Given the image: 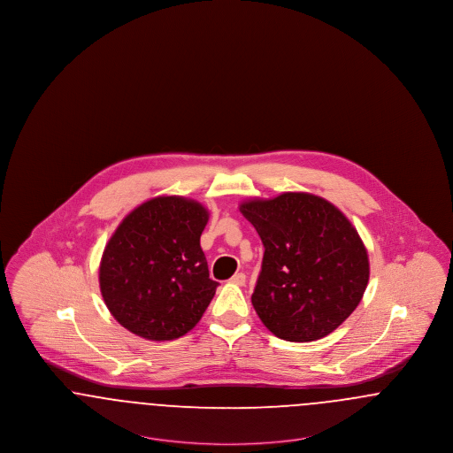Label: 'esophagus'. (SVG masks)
I'll list each match as a JSON object with an SVG mask.
<instances>
[{
    "label": "esophagus",
    "mask_w": 453,
    "mask_h": 453,
    "mask_svg": "<svg viewBox=\"0 0 453 453\" xmlns=\"http://www.w3.org/2000/svg\"><path fill=\"white\" fill-rule=\"evenodd\" d=\"M231 283H234V285L242 287V285L246 283V275H244V273H236V275L231 279Z\"/></svg>",
    "instance_id": "1"
}]
</instances>
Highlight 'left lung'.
<instances>
[{
  "mask_svg": "<svg viewBox=\"0 0 453 453\" xmlns=\"http://www.w3.org/2000/svg\"><path fill=\"white\" fill-rule=\"evenodd\" d=\"M265 246L253 307L275 336L307 343L357 309L370 266L365 244L331 202L303 192L239 205Z\"/></svg>",
  "mask_w": 453,
  "mask_h": 453,
  "instance_id": "1",
  "label": "left lung"
}]
</instances>
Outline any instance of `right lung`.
I'll list each match as a JSON object with an SVG mask.
<instances>
[{"mask_svg":"<svg viewBox=\"0 0 453 453\" xmlns=\"http://www.w3.org/2000/svg\"><path fill=\"white\" fill-rule=\"evenodd\" d=\"M209 211L185 196H156L119 224L100 261L110 314L130 333L170 342L194 329L216 294L200 236Z\"/></svg>","mask_w":453,"mask_h":453,"instance_id":"1","label":"right lung"}]
</instances>
